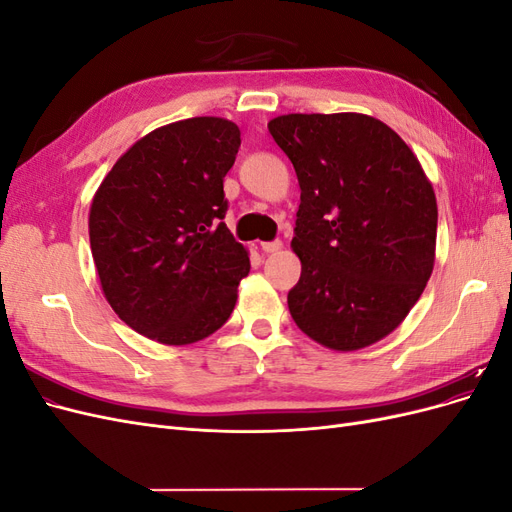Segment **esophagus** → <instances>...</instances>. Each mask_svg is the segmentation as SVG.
<instances>
[{"mask_svg": "<svg viewBox=\"0 0 512 512\" xmlns=\"http://www.w3.org/2000/svg\"><path fill=\"white\" fill-rule=\"evenodd\" d=\"M260 250L265 252V254L280 252L282 250V241H265V243H260Z\"/></svg>", "mask_w": 512, "mask_h": 512, "instance_id": "1", "label": "esophagus"}]
</instances>
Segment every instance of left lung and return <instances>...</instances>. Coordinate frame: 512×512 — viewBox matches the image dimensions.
<instances>
[{
    "mask_svg": "<svg viewBox=\"0 0 512 512\" xmlns=\"http://www.w3.org/2000/svg\"><path fill=\"white\" fill-rule=\"evenodd\" d=\"M301 188L288 292L297 327L350 352L395 331L436 260L438 205L412 149L361 113H290L269 121Z\"/></svg>",
    "mask_w": 512,
    "mask_h": 512,
    "instance_id": "8db88e82",
    "label": "left lung"
}]
</instances>
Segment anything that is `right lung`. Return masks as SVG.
I'll return each instance as SVG.
<instances>
[{
    "label": "right lung",
    "instance_id": "1",
    "mask_svg": "<svg viewBox=\"0 0 512 512\" xmlns=\"http://www.w3.org/2000/svg\"><path fill=\"white\" fill-rule=\"evenodd\" d=\"M237 123L192 117L136 141L91 200L89 243L100 286L130 329L168 346L218 331L250 273L224 224V177Z\"/></svg>",
    "mask_w": 512,
    "mask_h": 512
}]
</instances>
